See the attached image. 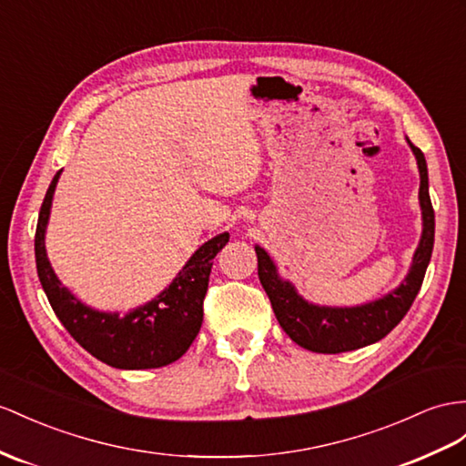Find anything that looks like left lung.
<instances>
[{"label":"left lung","instance_id":"1","mask_svg":"<svg viewBox=\"0 0 466 466\" xmlns=\"http://www.w3.org/2000/svg\"><path fill=\"white\" fill-rule=\"evenodd\" d=\"M410 146L415 153L417 167H420L421 175L420 202L423 210V236L420 248L415 249L410 276L405 278L396 291L386 295L384 299L352 309H330L307 303L301 295H297L289 281H283L278 276V269L273 266L266 249L256 246L258 276L261 288L266 289L269 297L278 323L299 347L313 352L339 354L374 344L384 339L393 327H398L405 313L410 311L417 293H420L429 259H431L433 254L435 212L431 198H429L425 157L421 149L415 147L411 141Z\"/></svg>","mask_w":466,"mask_h":466}]
</instances>
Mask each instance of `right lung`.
Instances as JSON below:
<instances>
[{"mask_svg":"<svg viewBox=\"0 0 466 466\" xmlns=\"http://www.w3.org/2000/svg\"><path fill=\"white\" fill-rule=\"evenodd\" d=\"M58 175L61 171L53 177L46 190L37 232H35V261H37L39 281L55 315L82 349L108 366L146 370L178 360L198 335L212 259L228 244L230 234L224 232L202 244L169 288L151 303L124 317L94 311L63 288L46 258L45 230Z\"/></svg>","mask_w":466,"mask_h":466,"instance_id":"1","label":"right lung"}]
</instances>
